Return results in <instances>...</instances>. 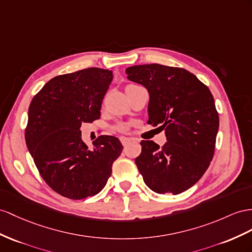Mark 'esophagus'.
Returning a JSON list of instances; mask_svg holds the SVG:
<instances>
[{
	"instance_id": "34e87169",
	"label": "esophagus",
	"mask_w": 252,
	"mask_h": 252,
	"mask_svg": "<svg viewBox=\"0 0 252 252\" xmlns=\"http://www.w3.org/2000/svg\"><path fill=\"white\" fill-rule=\"evenodd\" d=\"M131 140H132V138H130V137H126V136H121L120 137L121 144L124 145V146H126L128 143H131Z\"/></svg>"
}]
</instances>
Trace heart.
Listing matches in <instances>:
<instances>
[{
  "label": "heart",
  "mask_w": 252,
  "mask_h": 252,
  "mask_svg": "<svg viewBox=\"0 0 252 252\" xmlns=\"http://www.w3.org/2000/svg\"><path fill=\"white\" fill-rule=\"evenodd\" d=\"M126 128H127V127H126V125H120V126H117V130H119V131H126Z\"/></svg>",
  "instance_id": "obj_1"
}]
</instances>
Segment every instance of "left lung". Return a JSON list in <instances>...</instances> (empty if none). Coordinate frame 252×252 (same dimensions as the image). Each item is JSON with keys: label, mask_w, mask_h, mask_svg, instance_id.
I'll return each mask as SVG.
<instances>
[{"label": "left lung", "mask_w": 252, "mask_h": 252, "mask_svg": "<svg viewBox=\"0 0 252 252\" xmlns=\"http://www.w3.org/2000/svg\"><path fill=\"white\" fill-rule=\"evenodd\" d=\"M127 79L150 95L148 124L165 130L160 147L141 140L135 164L146 185L158 193L178 195L196 184L214 157L219 117L208 86L183 68L158 63L126 69Z\"/></svg>", "instance_id": "8db88e82"}]
</instances>
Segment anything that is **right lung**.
I'll list each match as a JSON object with an SVG mask.
<instances>
[{
	"label": "right lung",
	"mask_w": 252,
	"mask_h": 252,
	"mask_svg": "<svg viewBox=\"0 0 252 252\" xmlns=\"http://www.w3.org/2000/svg\"><path fill=\"white\" fill-rule=\"evenodd\" d=\"M113 72L87 68L53 77L32 100L25 141L40 176L69 199L100 192L112 175L122 147L115 136L101 135L90 150L82 140V122L100 118Z\"/></svg>",
	"instance_id": "obj_1"
}]
</instances>
